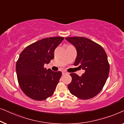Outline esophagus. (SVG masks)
<instances>
[{"mask_svg":"<svg viewBox=\"0 0 124 124\" xmlns=\"http://www.w3.org/2000/svg\"><path fill=\"white\" fill-rule=\"evenodd\" d=\"M62 75H64V74H67V72H66V71H62Z\"/></svg>","mask_w":124,"mask_h":124,"instance_id":"1","label":"esophagus"}]
</instances>
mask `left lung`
Masks as SVG:
<instances>
[{"label":"left lung","instance_id":"8db88e82","mask_svg":"<svg viewBox=\"0 0 124 124\" xmlns=\"http://www.w3.org/2000/svg\"><path fill=\"white\" fill-rule=\"evenodd\" d=\"M75 47L77 57L74 65L84 70L79 76L70 74L72 81L68 89L72 95L81 99L92 98L102 90L108 76L109 64L104 49L93 41L84 37L66 38Z\"/></svg>","mask_w":124,"mask_h":124}]
</instances>
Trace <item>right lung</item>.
<instances>
[{
  "label": "right lung",
  "mask_w": 124,
  "mask_h": 124,
  "mask_svg": "<svg viewBox=\"0 0 124 124\" xmlns=\"http://www.w3.org/2000/svg\"><path fill=\"white\" fill-rule=\"evenodd\" d=\"M63 37L44 38L24 49L16 63L17 79L21 90L30 98L45 100L53 94L61 71H53L44 67L54 58L55 49Z\"/></svg>",
  "instance_id": "right-lung-1"
}]
</instances>
